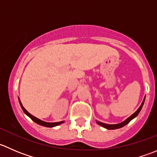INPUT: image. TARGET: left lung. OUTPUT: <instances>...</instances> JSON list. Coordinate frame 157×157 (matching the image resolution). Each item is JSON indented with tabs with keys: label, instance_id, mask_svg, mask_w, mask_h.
Returning a JSON list of instances; mask_svg holds the SVG:
<instances>
[{
	"label": "left lung",
	"instance_id": "left-lung-1",
	"mask_svg": "<svg viewBox=\"0 0 157 157\" xmlns=\"http://www.w3.org/2000/svg\"><path fill=\"white\" fill-rule=\"evenodd\" d=\"M144 101H145V97H144V100H143V102H142V103H141V105H140V106L138 108V109H137V110L136 111V112H134V114H132V115H131V116L128 117L127 119H125L124 121H122V122L118 123V124H105V123H102V122H101V121H96V123H97V124H99V125L102 126V127L106 128V129H109V130L118 129V128H121L124 127V126H125L126 124H128V123H129L130 121H131V120L134 119V118H136V117L137 116V115H138L139 112H140V110H141L142 107H143L144 103Z\"/></svg>",
	"mask_w": 157,
	"mask_h": 157
}]
</instances>
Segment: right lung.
<instances>
[{
    "label": "right lung",
    "instance_id": "1",
    "mask_svg": "<svg viewBox=\"0 0 157 157\" xmlns=\"http://www.w3.org/2000/svg\"><path fill=\"white\" fill-rule=\"evenodd\" d=\"M19 102H20V106H21L22 109H23V111L24 112V113L26 114L27 116H29L30 118H31L32 120H33L34 122L37 123L38 124H39V125H42V126H44V127H47V128H53V127H55V126H58L59 125V124H62V123H64V121H58V122H46V121H42V120L39 119V118H37L36 117L33 116V115H31V114L29 113V112H28L26 110V109L24 108V107L23 106V105H22L21 102H20V99H19Z\"/></svg>",
    "mask_w": 157,
    "mask_h": 157
}]
</instances>
